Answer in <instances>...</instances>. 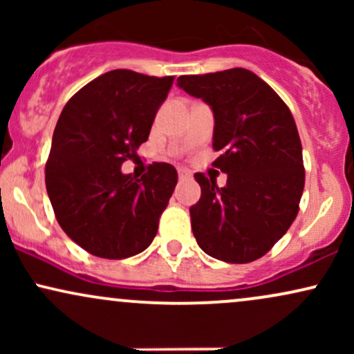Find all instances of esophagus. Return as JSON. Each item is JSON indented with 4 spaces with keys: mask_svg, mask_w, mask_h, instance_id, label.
<instances>
[{
    "mask_svg": "<svg viewBox=\"0 0 354 354\" xmlns=\"http://www.w3.org/2000/svg\"><path fill=\"white\" fill-rule=\"evenodd\" d=\"M178 176H180V180H188V178H191V174L186 171V169L180 168L178 169Z\"/></svg>",
    "mask_w": 354,
    "mask_h": 354,
    "instance_id": "1",
    "label": "esophagus"
}]
</instances>
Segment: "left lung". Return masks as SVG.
<instances>
[{
  "label": "left lung",
  "instance_id": "obj_1",
  "mask_svg": "<svg viewBox=\"0 0 354 354\" xmlns=\"http://www.w3.org/2000/svg\"><path fill=\"white\" fill-rule=\"evenodd\" d=\"M214 118L213 166L228 180L196 173L201 198L189 208L198 246L225 263L254 261L283 238L304 188L303 149L290 109L273 88L245 68L180 76Z\"/></svg>",
  "mask_w": 354,
  "mask_h": 354
}]
</instances>
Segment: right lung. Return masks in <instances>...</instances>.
Segmentation results:
<instances>
[{"label":"right lung","instance_id":"1","mask_svg":"<svg viewBox=\"0 0 354 354\" xmlns=\"http://www.w3.org/2000/svg\"><path fill=\"white\" fill-rule=\"evenodd\" d=\"M173 80L109 71L81 88L61 111L44 171L46 191L59 226L88 253L129 258L156 236L176 169L154 163L135 180L121 165L148 140Z\"/></svg>","mask_w":354,"mask_h":354}]
</instances>
